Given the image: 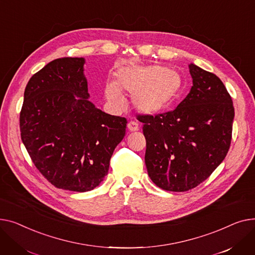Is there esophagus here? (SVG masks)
<instances>
[{"instance_id": "obj_1", "label": "esophagus", "mask_w": 255, "mask_h": 255, "mask_svg": "<svg viewBox=\"0 0 255 255\" xmlns=\"http://www.w3.org/2000/svg\"><path fill=\"white\" fill-rule=\"evenodd\" d=\"M128 128L129 131H136L139 129V125L134 122H129L128 124Z\"/></svg>"}]
</instances>
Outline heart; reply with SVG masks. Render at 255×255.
I'll list each match as a JSON object with an SVG mask.
<instances>
[{"label": "heart", "mask_w": 255, "mask_h": 255, "mask_svg": "<svg viewBox=\"0 0 255 255\" xmlns=\"http://www.w3.org/2000/svg\"><path fill=\"white\" fill-rule=\"evenodd\" d=\"M180 74L159 65H131L119 69L115 82L104 88L106 100L114 107H122L124 94L131 96V105L137 111L154 115L167 110L180 93Z\"/></svg>", "instance_id": "1"}]
</instances>
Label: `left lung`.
<instances>
[{
	"label": "left lung",
	"instance_id": "8db88e82",
	"mask_svg": "<svg viewBox=\"0 0 255 255\" xmlns=\"http://www.w3.org/2000/svg\"><path fill=\"white\" fill-rule=\"evenodd\" d=\"M192 86L173 111L139 115L146 139L145 163L155 185L187 191L222 162L232 141L235 109L215 74L189 64Z\"/></svg>",
	"mask_w": 255,
	"mask_h": 255
}]
</instances>
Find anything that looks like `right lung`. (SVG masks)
<instances>
[{"instance_id": "obj_1", "label": "right lung", "mask_w": 255, "mask_h": 255, "mask_svg": "<svg viewBox=\"0 0 255 255\" xmlns=\"http://www.w3.org/2000/svg\"><path fill=\"white\" fill-rule=\"evenodd\" d=\"M83 57L47 64L26 84L19 126L22 143L36 168L57 188L84 192L108 174L127 119L88 101Z\"/></svg>"}]
</instances>
